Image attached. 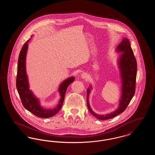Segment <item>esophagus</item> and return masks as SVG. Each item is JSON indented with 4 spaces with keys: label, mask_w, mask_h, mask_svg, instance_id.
<instances>
[{
    "label": "esophagus",
    "mask_w": 155,
    "mask_h": 155,
    "mask_svg": "<svg viewBox=\"0 0 155 155\" xmlns=\"http://www.w3.org/2000/svg\"><path fill=\"white\" fill-rule=\"evenodd\" d=\"M88 77V74H87V73H82V74H81V78H82V79H85V78H87Z\"/></svg>",
    "instance_id": "obj_1"
}]
</instances>
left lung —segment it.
Masks as SVG:
<instances>
[{
	"label": "left lung",
	"instance_id": "obj_1",
	"mask_svg": "<svg viewBox=\"0 0 155 155\" xmlns=\"http://www.w3.org/2000/svg\"><path fill=\"white\" fill-rule=\"evenodd\" d=\"M116 52L121 53L117 59V65L121 81V95L119 100L118 108L110 113L99 114L92 110L89 103V96L92 89L90 85L87 89V106L91 113L99 120H108L113 118L125 110L131 101L135 91L137 64L134 52L131 49L130 41L124 38L122 42L116 49Z\"/></svg>",
	"mask_w": 155,
	"mask_h": 155
}]
</instances>
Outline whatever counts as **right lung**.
Instances as JSON below:
<instances>
[{
    "label": "right lung",
    "instance_id": "1",
    "mask_svg": "<svg viewBox=\"0 0 155 155\" xmlns=\"http://www.w3.org/2000/svg\"><path fill=\"white\" fill-rule=\"evenodd\" d=\"M32 37V35L31 37ZM29 39L23 45L20 51L17 66L16 87L24 107L37 117L49 118L54 116L61 109L67 89L74 81V77H70L63 81L59 85L58 91L60 99L58 105L53 109H46L41 105L39 98H37L30 89L28 75L26 71V56L28 50Z\"/></svg>",
    "mask_w": 155,
    "mask_h": 155
}]
</instances>
